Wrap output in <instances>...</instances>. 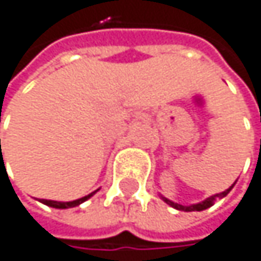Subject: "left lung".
I'll use <instances>...</instances> for the list:
<instances>
[{
	"label": "left lung",
	"mask_w": 261,
	"mask_h": 261,
	"mask_svg": "<svg viewBox=\"0 0 261 261\" xmlns=\"http://www.w3.org/2000/svg\"><path fill=\"white\" fill-rule=\"evenodd\" d=\"M235 184H237V182H233V185H235ZM233 185H232V187H229L227 190H224L223 193H216V194H213V196H210V198L204 199L202 202L191 204V205H182V204L173 202V201H169V199H168V198H165V196H162V199H163L168 205H171V207H173V208H176V210H182V212H202V210H205V208L212 207L218 198H224V196H227L229 191L233 188Z\"/></svg>",
	"instance_id": "8db88e82"
}]
</instances>
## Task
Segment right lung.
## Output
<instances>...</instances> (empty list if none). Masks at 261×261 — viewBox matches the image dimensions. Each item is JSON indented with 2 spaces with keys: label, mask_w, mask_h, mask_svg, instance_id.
<instances>
[{
  "label": "right lung",
  "mask_w": 261,
  "mask_h": 261,
  "mask_svg": "<svg viewBox=\"0 0 261 261\" xmlns=\"http://www.w3.org/2000/svg\"><path fill=\"white\" fill-rule=\"evenodd\" d=\"M98 190H99V188H98ZM98 190H95L93 193L87 194V196H84V198H81V199L70 201V202H59V201H48V199H42V202H43L45 205H49V207H53V208H71V207H77V205H81L82 202H85L87 199H90V198H92V196H93V194H95Z\"/></svg>",
  "instance_id": "right-lung-1"
}]
</instances>
